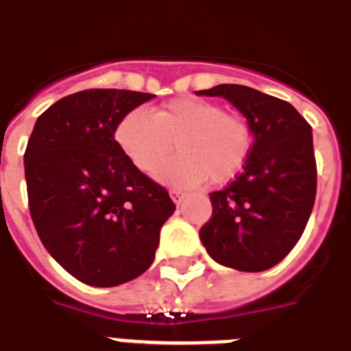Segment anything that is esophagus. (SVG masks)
Segmentation results:
<instances>
[{"label": "esophagus", "mask_w": 351, "mask_h": 351, "mask_svg": "<svg viewBox=\"0 0 351 351\" xmlns=\"http://www.w3.org/2000/svg\"><path fill=\"white\" fill-rule=\"evenodd\" d=\"M171 195V198H173V202H175L176 205H180L182 202L185 200V193H182V191H176V189H173L169 193Z\"/></svg>", "instance_id": "1"}]
</instances>
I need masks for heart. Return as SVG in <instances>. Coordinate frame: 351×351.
Returning <instances> with one entry per match:
<instances>
[{"mask_svg":"<svg viewBox=\"0 0 351 351\" xmlns=\"http://www.w3.org/2000/svg\"><path fill=\"white\" fill-rule=\"evenodd\" d=\"M115 141L128 160L144 175H156L173 153L180 155L164 167L167 184L198 187L234 178L252 149V128L241 115L225 113L204 99H175L153 115L133 110L122 117Z\"/></svg>","mask_w":351,"mask_h":351,"instance_id":"b5f03b06","label":"heart"}]
</instances>
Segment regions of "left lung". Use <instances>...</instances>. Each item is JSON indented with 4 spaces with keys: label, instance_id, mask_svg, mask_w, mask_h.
<instances>
[{
    "label": "left lung",
    "instance_id": "1",
    "mask_svg": "<svg viewBox=\"0 0 351 351\" xmlns=\"http://www.w3.org/2000/svg\"><path fill=\"white\" fill-rule=\"evenodd\" d=\"M196 95L223 97L252 128L243 171L210 193L213 216L200 240L216 263L261 272L294 249L308 223L317 189L312 128L292 104L241 84Z\"/></svg>",
    "mask_w": 351,
    "mask_h": 351
}]
</instances>
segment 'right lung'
Returning <instances> with one entry per match:
<instances>
[{"mask_svg":"<svg viewBox=\"0 0 351 351\" xmlns=\"http://www.w3.org/2000/svg\"><path fill=\"white\" fill-rule=\"evenodd\" d=\"M153 97L130 90L72 93L37 119L28 138L25 178L37 234L62 269L92 287L144 274L162 225L176 209L115 141L122 117Z\"/></svg>","mask_w":351,"mask_h":351,"instance_id":"right-lung-1","label":"right lung"}]
</instances>
